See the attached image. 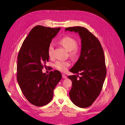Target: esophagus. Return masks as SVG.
Here are the masks:
<instances>
[{
  "mask_svg": "<svg viewBox=\"0 0 125 125\" xmlns=\"http://www.w3.org/2000/svg\"><path fill=\"white\" fill-rule=\"evenodd\" d=\"M62 78H64V79H66V78H67L66 75H65V74H63V73L62 74Z\"/></svg>",
  "mask_w": 125,
  "mask_h": 125,
  "instance_id": "1",
  "label": "esophagus"
}]
</instances>
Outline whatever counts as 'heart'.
<instances>
[{
    "label": "heart",
    "instance_id": "obj_1",
    "mask_svg": "<svg viewBox=\"0 0 125 125\" xmlns=\"http://www.w3.org/2000/svg\"><path fill=\"white\" fill-rule=\"evenodd\" d=\"M60 43L65 47L67 50L69 51V55L73 58H76L80 53V49L77 46L76 40L70 36H65L60 40ZM54 44L51 43L48 47V55L49 57L52 58L54 56ZM70 66L69 61L58 60L55 64L54 66L57 69L62 72H65Z\"/></svg>",
    "mask_w": 125,
    "mask_h": 125
}]
</instances>
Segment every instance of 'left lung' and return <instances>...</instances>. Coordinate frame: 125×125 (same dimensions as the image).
Segmentation results:
<instances>
[{
	"label": "left lung",
	"mask_w": 125,
	"mask_h": 125,
	"mask_svg": "<svg viewBox=\"0 0 125 125\" xmlns=\"http://www.w3.org/2000/svg\"><path fill=\"white\" fill-rule=\"evenodd\" d=\"M65 30L78 33L81 39L80 56L70 70L81 76H68L72 81L69 96L77 106L88 107L100 95L106 75L104 51L99 40L86 28L74 26Z\"/></svg>",
	"instance_id": "obj_1"
}]
</instances>
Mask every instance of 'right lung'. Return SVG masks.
Returning a JSON list of instances; mask_svg holds the SVG:
<instances>
[{
  "instance_id": "add662e5",
  "label": "right lung",
  "mask_w": 125,
  "mask_h": 125,
  "mask_svg": "<svg viewBox=\"0 0 125 125\" xmlns=\"http://www.w3.org/2000/svg\"><path fill=\"white\" fill-rule=\"evenodd\" d=\"M60 28L42 25L34 27L23 41L18 56L17 81L23 95L36 106L52 101L54 90L62 79L58 70L43 73L42 69L49 61L48 47Z\"/></svg>"
}]
</instances>
